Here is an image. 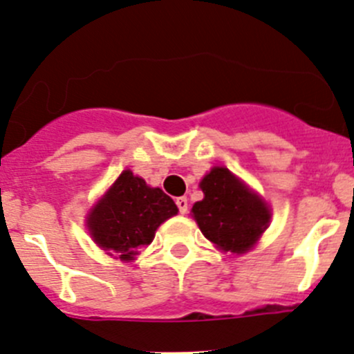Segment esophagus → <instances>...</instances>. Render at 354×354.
<instances>
[{
  "label": "esophagus",
  "instance_id": "34e87169",
  "mask_svg": "<svg viewBox=\"0 0 354 354\" xmlns=\"http://www.w3.org/2000/svg\"><path fill=\"white\" fill-rule=\"evenodd\" d=\"M174 202H176L180 214H187L188 212V200H187V197H178L176 200H174Z\"/></svg>",
  "mask_w": 354,
  "mask_h": 354
}]
</instances>
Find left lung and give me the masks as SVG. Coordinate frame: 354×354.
Segmentation results:
<instances>
[{
  "mask_svg": "<svg viewBox=\"0 0 354 354\" xmlns=\"http://www.w3.org/2000/svg\"><path fill=\"white\" fill-rule=\"evenodd\" d=\"M200 188L203 200L192 212L203 236L224 252L245 253L252 248L270 221L266 202L226 167H214Z\"/></svg>",
  "mask_w": 354,
  "mask_h": 354,
  "instance_id": "1",
  "label": "left lung"
}]
</instances>
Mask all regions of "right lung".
Masks as SVG:
<instances>
[{
    "mask_svg": "<svg viewBox=\"0 0 354 354\" xmlns=\"http://www.w3.org/2000/svg\"><path fill=\"white\" fill-rule=\"evenodd\" d=\"M178 207L160 188L147 187L131 171H123L88 217L92 238L109 255L131 260L138 250L151 245L156 230Z\"/></svg>",
    "mask_w": 354,
    "mask_h": 354,
    "instance_id": "add662e5",
    "label": "right lung"
}]
</instances>
